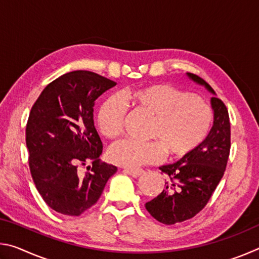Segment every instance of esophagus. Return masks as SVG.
I'll use <instances>...</instances> for the list:
<instances>
[{
	"label": "esophagus",
	"instance_id": "34e87169",
	"mask_svg": "<svg viewBox=\"0 0 259 259\" xmlns=\"http://www.w3.org/2000/svg\"><path fill=\"white\" fill-rule=\"evenodd\" d=\"M125 172L129 174L130 176H133L135 178H138L142 176V175H144V170L143 169H125Z\"/></svg>",
	"mask_w": 259,
	"mask_h": 259
}]
</instances>
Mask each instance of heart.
Wrapping results in <instances>:
<instances>
[{
	"label": "heart",
	"mask_w": 259,
	"mask_h": 259,
	"mask_svg": "<svg viewBox=\"0 0 259 259\" xmlns=\"http://www.w3.org/2000/svg\"><path fill=\"white\" fill-rule=\"evenodd\" d=\"M124 100L153 121L148 131L150 142L123 139L111 147L114 163L139 168L163 159H181L194 152L211 130L213 112L199 96L166 83L138 88L124 94ZM126 108L116 96L105 100L98 112L99 129L105 137L115 139L124 129Z\"/></svg>",
	"instance_id": "heart-1"
}]
</instances>
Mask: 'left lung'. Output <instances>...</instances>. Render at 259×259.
I'll list each match as a JSON object with an SVG mask.
<instances>
[{"instance_id": "left-lung-1", "label": "left lung", "mask_w": 259, "mask_h": 259, "mask_svg": "<svg viewBox=\"0 0 259 259\" xmlns=\"http://www.w3.org/2000/svg\"><path fill=\"white\" fill-rule=\"evenodd\" d=\"M193 81L214 91L203 78L187 73ZM213 125L207 139L176 163L160 166L166 176L163 191L145 204L153 218L165 225L191 219L199 213L211 198L224 176L231 150V123L225 104L211 98Z\"/></svg>"}]
</instances>
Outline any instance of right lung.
<instances>
[{"label":"right lung","mask_w":259,"mask_h":259,"mask_svg":"<svg viewBox=\"0 0 259 259\" xmlns=\"http://www.w3.org/2000/svg\"><path fill=\"white\" fill-rule=\"evenodd\" d=\"M116 84L99 74L74 71L49 83L26 125L29 170L55 211L80 216L97 202L117 168L99 159L103 143L94 123L95 102Z\"/></svg>","instance_id":"add662e5"}]
</instances>
